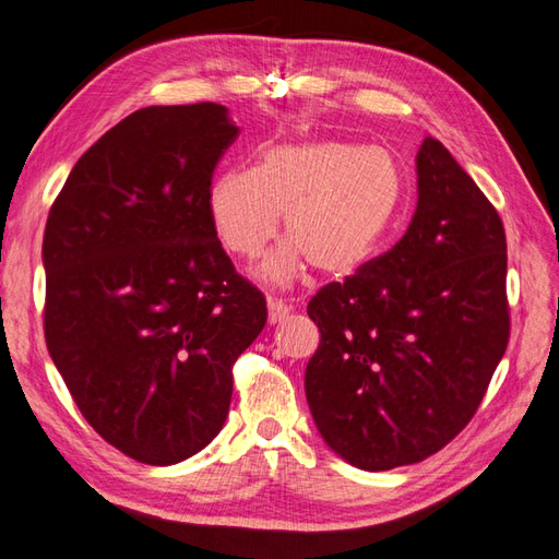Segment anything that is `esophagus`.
I'll return each mask as SVG.
<instances>
[{
	"instance_id": "obj_1",
	"label": "esophagus",
	"mask_w": 559,
	"mask_h": 559,
	"mask_svg": "<svg viewBox=\"0 0 559 559\" xmlns=\"http://www.w3.org/2000/svg\"><path fill=\"white\" fill-rule=\"evenodd\" d=\"M292 312V308L282 301V298H267V322L277 324Z\"/></svg>"
}]
</instances>
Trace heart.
I'll return each instance as SVG.
<instances>
[{
	"instance_id": "heart-1",
	"label": "heart",
	"mask_w": 559,
	"mask_h": 559,
	"mask_svg": "<svg viewBox=\"0 0 559 559\" xmlns=\"http://www.w3.org/2000/svg\"><path fill=\"white\" fill-rule=\"evenodd\" d=\"M405 203V175L386 148L342 140L267 146L251 170L217 175L206 206L223 247L255 258L284 233L292 243L258 267L287 287L316 265L322 275H356L382 251Z\"/></svg>"
}]
</instances>
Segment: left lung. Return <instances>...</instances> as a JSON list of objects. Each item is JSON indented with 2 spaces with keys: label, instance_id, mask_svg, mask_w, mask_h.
Instances as JSON below:
<instances>
[{
  "label": "left lung",
  "instance_id": "1",
  "mask_svg": "<svg viewBox=\"0 0 559 559\" xmlns=\"http://www.w3.org/2000/svg\"><path fill=\"white\" fill-rule=\"evenodd\" d=\"M417 209L391 251L308 304L320 346L306 399L326 445L384 472L467 427L508 348V243L493 203L433 138L417 152Z\"/></svg>",
  "mask_w": 559,
  "mask_h": 559
}]
</instances>
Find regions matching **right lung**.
I'll use <instances>...</instances> for the list:
<instances>
[{"mask_svg": "<svg viewBox=\"0 0 559 559\" xmlns=\"http://www.w3.org/2000/svg\"><path fill=\"white\" fill-rule=\"evenodd\" d=\"M237 134L213 102L140 108L80 156L47 217L49 356L90 427L146 465L217 437L267 320L206 206Z\"/></svg>", "mask_w": 559, "mask_h": 559, "instance_id": "right-lung-1", "label": "right lung"}]
</instances>
